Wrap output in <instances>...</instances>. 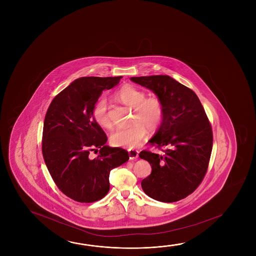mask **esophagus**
<instances>
[{
  "label": "esophagus",
  "instance_id": "1",
  "mask_svg": "<svg viewBox=\"0 0 256 256\" xmlns=\"http://www.w3.org/2000/svg\"><path fill=\"white\" fill-rule=\"evenodd\" d=\"M128 156H130V160L136 159L138 157L139 152L138 150H134V149H130L128 150Z\"/></svg>",
  "mask_w": 256,
  "mask_h": 256
}]
</instances>
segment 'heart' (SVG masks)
<instances>
[{"mask_svg":"<svg viewBox=\"0 0 256 256\" xmlns=\"http://www.w3.org/2000/svg\"><path fill=\"white\" fill-rule=\"evenodd\" d=\"M114 98L123 104L133 108L130 126L118 128L110 136L114 146L131 147L138 146L146 136L147 131H155L164 120V102L158 96H147L146 94L132 84H125L114 94ZM92 118L99 126L110 128L112 122L108 112V102L101 98L94 104Z\"/></svg>","mask_w":256,"mask_h":256,"instance_id":"1","label":"heart"}]
</instances>
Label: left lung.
Returning <instances> with one entry per match:
<instances>
[{"label":"left lung","mask_w":256,"mask_h":256,"mask_svg":"<svg viewBox=\"0 0 256 256\" xmlns=\"http://www.w3.org/2000/svg\"><path fill=\"white\" fill-rule=\"evenodd\" d=\"M130 80L152 90L164 106V120L149 140L164 154H139L152 166L151 174L141 182L142 190L157 201H180L198 188L208 168L214 139L206 110L193 90L168 76Z\"/></svg>","instance_id":"obj_1"}]
</instances>
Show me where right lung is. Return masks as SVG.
<instances>
[{"label": "right lung", "instance_id": "1", "mask_svg": "<svg viewBox=\"0 0 256 256\" xmlns=\"http://www.w3.org/2000/svg\"><path fill=\"white\" fill-rule=\"evenodd\" d=\"M122 76H83L59 92L47 110L42 130L44 162L58 188L80 202L101 200L110 190V172L130 159L120 147L105 146L107 136L92 110L105 89ZM98 152L96 158L90 152Z\"/></svg>", "mask_w": 256, "mask_h": 256}]
</instances>
